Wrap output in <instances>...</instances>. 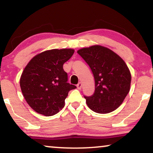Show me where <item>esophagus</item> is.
I'll return each mask as SVG.
<instances>
[{
    "label": "esophagus",
    "mask_w": 153,
    "mask_h": 153,
    "mask_svg": "<svg viewBox=\"0 0 153 153\" xmlns=\"http://www.w3.org/2000/svg\"><path fill=\"white\" fill-rule=\"evenodd\" d=\"M82 85L81 82H79L78 84L77 85V87H78V89H81V88H82Z\"/></svg>",
    "instance_id": "esophagus-1"
}]
</instances>
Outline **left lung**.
<instances>
[{
    "label": "left lung",
    "instance_id": "1",
    "mask_svg": "<svg viewBox=\"0 0 153 153\" xmlns=\"http://www.w3.org/2000/svg\"><path fill=\"white\" fill-rule=\"evenodd\" d=\"M89 65L95 80V91L85 96L87 104L98 113H108L123 103L129 93L131 73L127 64L116 53L101 45H94L78 51Z\"/></svg>",
    "mask_w": 153,
    "mask_h": 153
}]
</instances>
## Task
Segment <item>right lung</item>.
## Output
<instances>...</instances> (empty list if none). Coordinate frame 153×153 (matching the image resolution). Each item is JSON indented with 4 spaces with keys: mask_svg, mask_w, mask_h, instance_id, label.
I'll return each instance as SVG.
<instances>
[{
    "mask_svg": "<svg viewBox=\"0 0 153 153\" xmlns=\"http://www.w3.org/2000/svg\"><path fill=\"white\" fill-rule=\"evenodd\" d=\"M74 53L73 49H54L40 53L28 62L20 78V87L26 102L38 113L52 116L64 107L69 84L63 65Z\"/></svg>",
    "mask_w": 153,
    "mask_h": 153,
    "instance_id": "obj_1",
    "label": "right lung"
}]
</instances>
